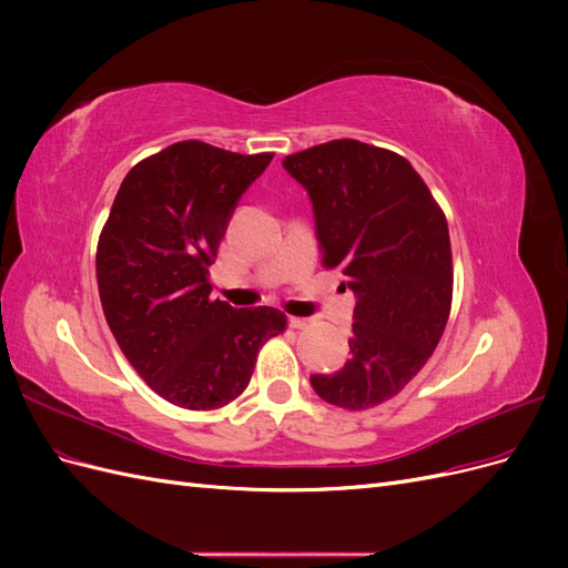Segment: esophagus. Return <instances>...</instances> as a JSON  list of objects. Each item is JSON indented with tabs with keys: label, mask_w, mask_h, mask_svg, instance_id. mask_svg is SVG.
<instances>
[{
	"label": "esophagus",
	"mask_w": 568,
	"mask_h": 568,
	"mask_svg": "<svg viewBox=\"0 0 568 568\" xmlns=\"http://www.w3.org/2000/svg\"><path fill=\"white\" fill-rule=\"evenodd\" d=\"M288 324L294 326V329H305V326L311 324V320H307V317H288Z\"/></svg>",
	"instance_id": "34e87169"
}]
</instances>
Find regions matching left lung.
I'll return each mask as SVG.
<instances>
[{"mask_svg": "<svg viewBox=\"0 0 568 568\" xmlns=\"http://www.w3.org/2000/svg\"><path fill=\"white\" fill-rule=\"evenodd\" d=\"M284 168L311 194L322 265L357 296L348 363L311 384L329 405L376 407L415 379L448 324V220L409 161L382 146L334 140Z\"/></svg>", "mask_w": 568, "mask_h": 568, "instance_id": "1", "label": "left lung"}]
</instances>
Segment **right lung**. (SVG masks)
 <instances>
[{
    "mask_svg": "<svg viewBox=\"0 0 568 568\" xmlns=\"http://www.w3.org/2000/svg\"><path fill=\"white\" fill-rule=\"evenodd\" d=\"M272 156L170 144L125 175L99 234L97 284L111 332L136 374L178 407L239 398L257 353L286 329L277 307L239 311L211 296L209 280L232 211Z\"/></svg>",
    "mask_w": 568,
    "mask_h": 568,
    "instance_id": "obj_1",
    "label": "right lung"
}]
</instances>
